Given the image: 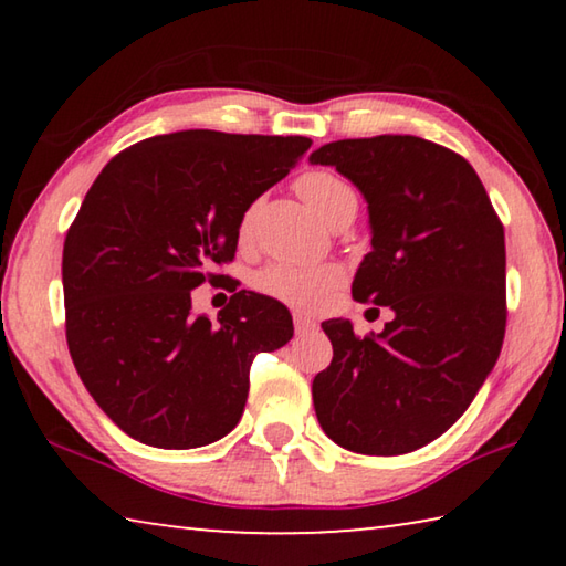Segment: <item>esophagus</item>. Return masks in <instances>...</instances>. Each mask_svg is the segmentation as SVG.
<instances>
[{
  "label": "esophagus",
  "mask_w": 566,
  "mask_h": 566,
  "mask_svg": "<svg viewBox=\"0 0 566 566\" xmlns=\"http://www.w3.org/2000/svg\"><path fill=\"white\" fill-rule=\"evenodd\" d=\"M294 329L296 334H306V332L319 329V324L310 317H304V314H294Z\"/></svg>",
  "instance_id": "1"
}]
</instances>
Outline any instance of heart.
<instances>
[{"label": "heart", "mask_w": 566, "mask_h": 566, "mask_svg": "<svg viewBox=\"0 0 566 566\" xmlns=\"http://www.w3.org/2000/svg\"><path fill=\"white\" fill-rule=\"evenodd\" d=\"M296 191L310 205L312 212L329 227L344 217H354V212H357V195H354V189L337 175H332V171H306V175L296 179ZM254 214V205L242 214V222H239V234H242V239L252 232ZM342 282L344 272L334 264L306 266L274 262L254 274L256 290L304 312H322L324 306H329Z\"/></svg>", "instance_id": "b5f03b06"}]
</instances>
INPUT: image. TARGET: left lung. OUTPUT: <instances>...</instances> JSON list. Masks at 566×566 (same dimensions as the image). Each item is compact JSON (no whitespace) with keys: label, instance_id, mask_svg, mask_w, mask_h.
Masks as SVG:
<instances>
[{"label":"left lung","instance_id":"obj_1","mask_svg":"<svg viewBox=\"0 0 566 566\" xmlns=\"http://www.w3.org/2000/svg\"><path fill=\"white\" fill-rule=\"evenodd\" d=\"M369 209L371 252L357 302L389 306L379 334L322 322L332 364L312 381L332 442L395 457L434 442L472 405L500 359L506 324L504 227L464 157L411 134L339 139L312 151Z\"/></svg>","mask_w":566,"mask_h":566}]
</instances>
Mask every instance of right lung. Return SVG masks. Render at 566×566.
Here are the masks:
<instances>
[{"label": "right lung", "instance_id": "obj_1", "mask_svg": "<svg viewBox=\"0 0 566 566\" xmlns=\"http://www.w3.org/2000/svg\"><path fill=\"white\" fill-rule=\"evenodd\" d=\"M310 147L187 129L137 142L94 179L64 239L66 344L94 401L137 442L222 439L242 419L256 354L292 339L272 296L234 292L209 322L191 317V290L224 280L212 266L234 260L242 214Z\"/></svg>", "mask_w": 566, "mask_h": 566}]
</instances>
